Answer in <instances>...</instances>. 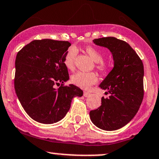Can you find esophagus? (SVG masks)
I'll use <instances>...</instances> for the list:
<instances>
[{
    "instance_id": "esophagus-1",
    "label": "esophagus",
    "mask_w": 159,
    "mask_h": 159,
    "mask_svg": "<svg viewBox=\"0 0 159 159\" xmlns=\"http://www.w3.org/2000/svg\"><path fill=\"white\" fill-rule=\"evenodd\" d=\"M89 95H90V93H89V92H84V97H89Z\"/></svg>"
}]
</instances>
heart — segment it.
I'll use <instances>...</instances> for the list:
<instances>
[{
  "mask_svg": "<svg viewBox=\"0 0 159 159\" xmlns=\"http://www.w3.org/2000/svg\"><path fill=\"white\" fill-rule=\"evenodd\" d=\"M86 52L90 56L95 62L97 63V68L101 71H105L107 69V65L103 62L104 55L98 49L93 47H87ZM78 55V49L75 47L72 46L66 51L64 55V64L66 68L70 70H72L75 66V61ZM71 81L75 85L81 87L82 89H87L98 81L96 75L93 72H78L72 76Z\"/></svg>",
  "mask_w": 159,
  "mask_h": 159,
  "instance_id": "1",
  "label": "heart"
}]
</instances>
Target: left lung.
<instances>
[{"instance_id":"left-lung-1","label":"left lung","mask_w":159,"mask_h":159,"mask_svg":"<svg viewBox=\"0 0 159 159\" xmlns=\"http://www.w3.org/2000/svg\"><path fill=\"white\" fill-rule=\"evenodd\" d=\"M93 43L110 51L114 64L99 85L110 96L101 98V105L89 112V118L101 129L116 130L129 123L140 107L144 96V65L127 42L107 37L94 39Z\"/></svg>"}]
</instances>
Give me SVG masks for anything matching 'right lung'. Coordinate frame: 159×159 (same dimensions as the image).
<instances>
[{"instance_id":"right-lung-1","label":"right lung","mask_w":159,"mask_h":159,"mask_svg":"<svg viewBox=\"0 0 159 159\" xmlns=\"http://www.w3.org/2000/svg\"><path fill=\"white\" fill-rule=\"evenodd\" d=\"M70 46L68 41L35 40L17 54L15 93L26 113L39 123L61 121L70 110L72 98L83 95L73 84L55 88L69 80L64 58Z\"/></svg>"}]
</instances>
